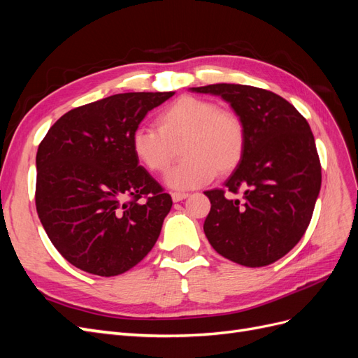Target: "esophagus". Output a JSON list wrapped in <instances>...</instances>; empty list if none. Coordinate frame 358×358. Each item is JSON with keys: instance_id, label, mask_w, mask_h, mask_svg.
<instances>
[{"instance_id": "1", "label": "esophagus", "mask_w": 358, "mask_h": 358, "mask_svg": "<svg viewBox=\"0 0 358 358\" xmlns=\"http://www.w3.org/2000/svg\"><path fill=\"white\" fill-rule=\"evenodd\" d=\"M188 196H189V194H187V192H171V199H173V201H175V203L185 200Z\"/></svg>"}]
</instances>
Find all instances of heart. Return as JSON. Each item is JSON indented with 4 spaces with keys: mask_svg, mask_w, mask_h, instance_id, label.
Segmentation results:
<instances>
[{
    "mask_svg": "<svg viewBox=\"0 0 358 358\" xmlns=\"http://www.w3.org/2000/svg\"><path fill=\"white\" fill-rule=\"evenodd\" d=\"M245 145L246 131L239 116L192 95L179 96L164 107L157 116V128L142 125L131 134L136 159L154 175L164 173L182 149L183 159L166 176L167 187L179 191L200 188L216 173L229 175L236 170Z\"/></svg>",
    "mask_w": 358,
    "mask_h": 358,
    "instance_id": "b5f03b06",
    "label": "heart"
}]
</instances>
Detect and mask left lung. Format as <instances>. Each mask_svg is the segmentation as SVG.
I'll return each mask as SVG.
<instances>
[{"mask_svg": "<svg viewBox=\"0 0 358 358\" xmlns=\"http://www.w3.org/2000/svg\"><path fill=\"white\" fill-rule=\"evenodd\" d=\"M220 95L242 119L246 145L225 189L204 194L203 230L222 257L246 267L278 262L305 234L321 188V164L308 121L282 96L248 85L191 88ZM225 192L241 193L230 199Z\"/></svg>", "mask_w": 358, "mask_h": 358, "instance_id": "8db88e82", "label": "left lung"}]
</instances>
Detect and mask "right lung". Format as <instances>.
I'll return each instance as SVG.
<instances>
[{"label": "right lung", "mask_w": 358, "mask_h": 358, "mask_svg": "<svg viewBox=\"0 0 358 358\" xmlns=\"http://www.w3.org/2000/svg\"><path fill=\"white\" fill-rule=\"evenodd\" d=\"M175 92H125L62 115L37 150L36 208L58 252L116 276L154 248L171 197L138 166L131 134Z\"/></svg>", "instance_id": "obj_1"}]
</instances>
